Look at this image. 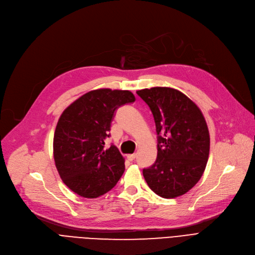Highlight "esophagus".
Instances as JSON below:
<instances>
[{"label": "esophagus", "mask_w": 255, "mask_h": 255, "mask_svg": "<svg viewBox=\"0 0 255 255\" xmlns=\"http://www.w3.org/2000/svg\"><path fill=\"white\" fill-rule=\"evenodd\" d=\"M136 157V154H130V155H127V158L130 160V161H132V160H134Z\"/></svg>", "instance_id": "esophagus-1"}]
</instances>
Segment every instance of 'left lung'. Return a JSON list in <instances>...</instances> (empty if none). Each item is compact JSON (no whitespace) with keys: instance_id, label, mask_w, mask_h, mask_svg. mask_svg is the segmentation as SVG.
Instances as JSON below:
<instances>
[{"instance_id":"obj_1","label":"left lung","mask_w":255,"mask_h":255,"mask_svg":"<svg viewBox=\"0 0 255 255\" xmlns=\"http://www.w3.org/2000/svg\"><path fill=\"white\" fill-rule=\"evenodd\" d=\"M149 105L157 132V159L142 175L159 196L175 198L188 192L202 178L210 135L203 113L182 92L155 87L136 92Z\"/></svg>"}]
</instances>
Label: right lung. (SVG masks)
Segmentation results:
<instances>
[{"label": "right lung", "instance_id": "right-lung-1", "mask_svg": "<svg viewBox=\"0 0 255 255\" xmlns=\"http://www.w3.org/2000/svg\"><path fill=\"white\" fill-rule=\"evenodd\" d=\"M135 101L130 91L86 93L61 115L53 136V158L62 181L76 194L96 198L112 190L125 170L116 145L104 149L115 112Z\"/></svg>", "mask_w": 255, "mask_h": 255}]
</instances>
